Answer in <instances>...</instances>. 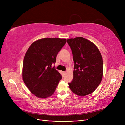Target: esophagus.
Listing matches in <instances>:
<instances>
[{
	"instance_id": "esophagus-1",
	"label": "esophagus",
	"mask_w": 125,
	"mask_h": 125,
	"mask_svg": "<svg viewBox=\"0 0 125 125\" xmlns=\"http://www.w3.org/2000/svg\"><path fill=\"white\" fill-rule=\"evenodd\" d=\"M63 74H66V72H65V71H63Z\"/></svg>"
}]
</instances>
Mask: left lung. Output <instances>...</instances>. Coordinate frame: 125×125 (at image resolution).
Here are the masks:
<instances>
[{"instance_id":"8db88e82","label":"left lung","mask_w":125,"mask_h":125,"mask_svg":"<svg viewBox=\"0 0 125 125\" xmlns=\"http://www.w3.org/2000/svg\"><path fill=\"white\" fill-rule=\"evenodd\" d=\"M74 62L73 78L69 88L77 95L91 94L102 81L103 62L101 52L92 42L82 37L67 40Z\"/></svg>"}]
</instances>
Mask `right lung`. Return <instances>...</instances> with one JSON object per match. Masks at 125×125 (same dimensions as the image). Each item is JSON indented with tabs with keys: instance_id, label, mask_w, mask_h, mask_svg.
I'll return each mask as SVG.
<instances>
[{
	"instance_id": "1",
	"label": "right lung",
	"mask_w": 125,
	"mask_h": 125,
	"mask_svg": "<svg viewBox=\"0 0 125 125\" xmlns=\"http://www.w3.org/2000/svg\"><path fill=\"white\" fill-rule=\"evenodd\" d=\"M66 42V39L56 37L41 39L34 42L26 51L22 78L26 87L36 97L46 99L54 93L62 75L52 66Z\"/></svg>"
}]
</instances>
